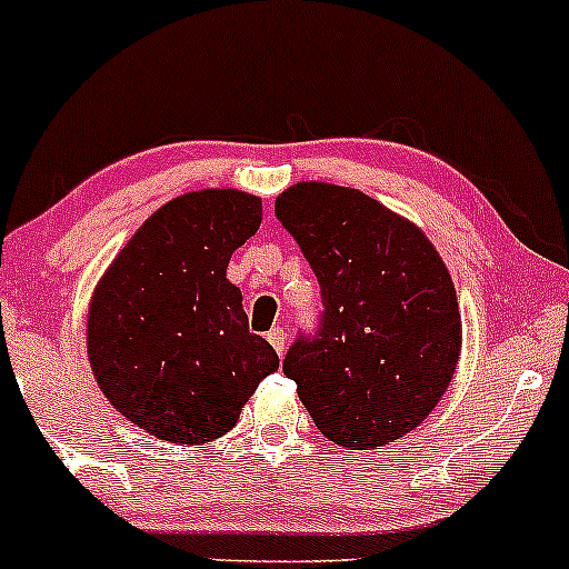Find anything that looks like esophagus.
Instances as JSON below:
<instances>
[{"label":"esophagus","mask_w":569,"mask_h":569,"mask_svg":"<svg viewBox=\"0 0 569 569\" xmlns=\"http://www.w3.org/2000/svg\"><path fill=\"white\" fill-rule=\"evenodd\" d=\"M267 342H270L272 348H276L278 356H283V350H286V335H283V329H280V326H272V329L267 331Z\"/></svg>","instance_id":"esophagus-1"}]
</instances>
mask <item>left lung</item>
<instances>
[{
    "instance_id": "left-lung-1",
    "label": "left lung",
    "mask_w": 569,
    "mask_h": 569,
    "mask_svg": "<svg viewBox=\"0 0 569 569\" xmlns=\"http://www.w3.org/2000/svg\"><path fill=\"white\" fill-rule=\"evenodd\" d=\"M276 217L321 286L323 312L283 371L329 441L375 449L433 411L460 358V310L447 267L415 224L350 187L302 181Z\"/></svg>"
}]
</instances>
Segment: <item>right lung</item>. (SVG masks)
Here are the masks:
<instances>
[{"instance_id":"right-lung-1","label":"right lung","mask_w":569,"mask_h":569,"mask_svg":"<svg viewBox=\"0 0 569 569\" xmlns=\"http://www.w3.org/2000/svg\"><path fill=\"white\" fill-rule=\"evenodd\" d=\"M262 224V200L238 189L181 194L154 211L101 278L90 302L88 356L109 403L171 443H206L278 352L248 331L227 264Z\"/></svg>"}]
</instances>
